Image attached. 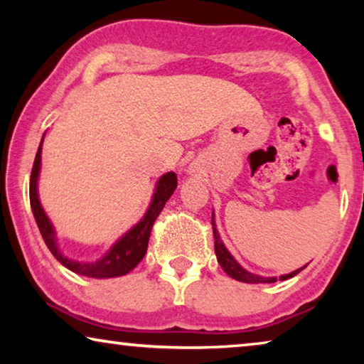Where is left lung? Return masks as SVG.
<instances>
[{"label":"left lung","mask_w":364,"mask_h":364,"mask_svg":"<svg viewBox=\"0 0 364 364\" xmlns=\"http://www.w3.org/2000/svg\"><path fill=\"white\" fill-rule=\"evenodd\" d=\"M212 228H213V238H215V255H217V260H218V263H220V267L223 268V272H225L228 277H232L233 280H238V282H243V283H275L277 282V277L265 278V277L253 275V273L247 272L245 268H243L240 263H238L235 258L232 257V253L227 250V247L223 245V242L220 240V235H218V230H217V227H215V218H213V213H212ZM305 267L298 268V270L288 273V275H282L280 280H288V278L295 277L296 273H300Z\"/></svg>","instance_id":"8db88e82"}]
</instances>
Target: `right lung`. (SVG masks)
Masks as SVG:
<instances>
[{
	"label": "right lung",
	"instance_id": "add662e5",
	"mask_svg": "<svg viewBox=\"0 0 364 364\" xmlns=\"http://www.w3.org/2000/svg\"><path fill=\"white\" fill-rule=\"evenodd\" d=\"M41 147H43V139L39 144L36 159H34L31 178H29V202H31L33 215L34 220L38 223L39 232H41L43 240L46 243L49 252L53 253L54 258L59 263H63L64 267L69 270L77 273V275L91 277V278H112V277H122L136 268L139 262L142 260L144 255L147 252V243L149 237H151V230L154 222L159 217V213L162 212L166 202L171 198V196L177 187V176L173 172H167L159 178L156 192L152 196V202L149 205L146 215L141 218V222L136 223L126 235H122L114 245L109 248L106 255H102L96 262H76L71 258L64 257L61 250L58 247L56 240V232L51 220H49L46 212L43 210L41 202H39L38 196V178L39 171H41Z\"/></svg>",
	"mask_w": 364,
	"mask_h": 364
}]
</instances>
